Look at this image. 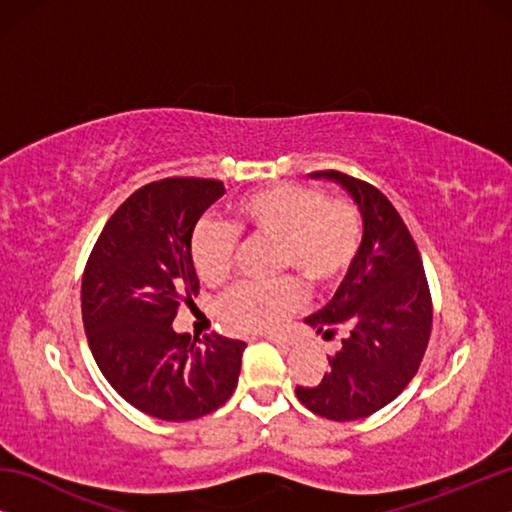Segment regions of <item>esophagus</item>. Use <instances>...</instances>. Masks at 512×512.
<instances>
[{
  "mask_svg": "<svg viewBox=\"0 0 512 512\" xmlns=\"http://www.w3.org/2000/svg\"><path fill=\"white\" fill-rule=\"evenodd\" d=\"M268 341L275 343V345H280V348H289V341L284 339V336H275V334H271V336H268Z\"/></svg>",
  "mask_w": 512,
  "mask_h": 512,
  "instance_id": "1",
  "label": "esophagus"
}]
</instances>
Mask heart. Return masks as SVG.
Masks as SVG:
<instances>
[{
	"instance_id": "b5f03b06",
	"label": "heart",
	"mask_w": 512,
	"mask_h": 512,
	"mask_svg": "<svg viewBox=\"0 0 512 512\" xmlns=\"http://www.w3.org/2000/svg\"><path fill=\"white\" fill-rule=\"evenodd\" d=\"M237 232L277 244L275 271L296 273L311 291L339 284L359 255L363 223L359 207L323 189L273 183L241 194L230 205V225L203 219L189 239V259L201 282L228 280ZM300 284L293 277L271 284L244 282L219 302V316L237 332H266L298 307Z\"/></svg>"
}]
</instances>
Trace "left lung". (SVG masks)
<instances>
[{
  "mask_svg": "<svg viewBox=\"0 0 512 512\" xmlns=\"http://www.w3.org/2000/svg\"><path fill=\"white\" fill-rule=\"evenodd\" d=\"M348 189L359 205V255L327 305L307 318L325 339L343 329L341 350L316 386H296L298 400L320 418H368L400 395L429 345L433 305L418 246L393 203L366 180L316 171Z\"/></svg>",
  "mask_w": 512,
  "mask_h": 512,
  "instance_id": "8db88e82",
  "label": "left lung"
}]
</instances>
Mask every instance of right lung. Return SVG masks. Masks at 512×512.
<instances>
[{"mask_svg":"<svg viewBox=\"0 0 512 512\" xmlns=\"http://www.w3.org/2000/svg\"><path fill=\"white\" fill-rule=\"evenodd\" d=\"M225 194L214 178H162L137 189L103 225L83 271L81 311L92 357L128 404L185 422L235 393L244 341L173 332L198 277L189 259L196 221Z\"/></svg>","mask_w":512,"mask_h":512,"instance_id":"1","label":"right lung"}]
</instances>
